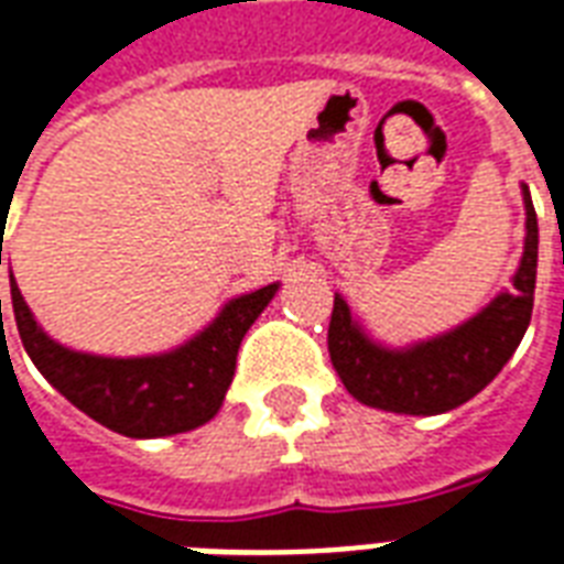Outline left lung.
Returning a JSON list of instances; mask_svg holds the SVG:
<instances>
[{"label":"left lung","instance_id":"1","mask_svg":"<svg viewBox=\"0 0 564 564\" xmlns=\"http://www.w3.org/2000/svg\"><path fill=\"white\" fill-rule=\"evenodd\" d=\"M523 203L527 245L514 274V290L496 295L481 314L452 328L448 335L388 349L365 335V328L349 314V304L335 295L328 356L352 398L365 406L400 415H440L457 410L494 382L527 335L535 304L538 218L527 185Z\"/></svg>","mask_w":564,"mask_h":564}]
</instances>
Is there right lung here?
<instances>
[{"label": "right lung", "instance_id": "right-lung-1", "mask_svg": "<svg viewBox=\"0 0 564 564\" xmlns=\"http://www.w3.org/2000/svg\"><path fill=\"white\" fill-rule=\"evenodd\" d=\"M274 293L278 283H269L257 293L232 299L224 304V311L212 319L208 328L178 349L161 356L107 358L74 352L47 337V332L35 323L11 274L14 323L29 358L50 386L65 394L77 410L131 440L194 431L218 415L236 373L241 337L248 335L253 319L265 311Z\"/></svg>", "mask_w": 564, "mask_h": 564}]
</instances>
